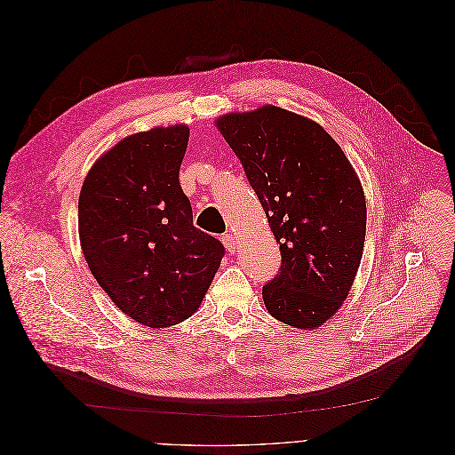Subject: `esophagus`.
I'll return each mask as SVG.
<instances>
[{
    "mask_svg": "<svg viewBox=\"0 0 455 455\" xmlns=\"http://www.w3.org/2000/svg\"><path fill=\"white\" fill-rule=\"evenodd\" d=\"M222 244L226 246V250L229 253H235V250H236V236L233 233H224L222 235Z\"/></svg>",
    "mask_w": 455,
    "mask_h": 455,
    "instance_id": "esophagus-1",
    "label": "esophagus"
}]
</instances>
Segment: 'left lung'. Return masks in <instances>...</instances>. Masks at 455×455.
Listing matches in <instances>:
<instances>
[{
  "mask_svg": "<svg viewBox=\"0 0 455 455\" xmlns=\"http://www.w3.org/2000/svg\"><path fill=\"white\" fill-rule=\"evenodd\" d=\"M266 212L281 250L262 299L279 322L315 329L338 312L365 243L362 183L317 123L277 106L217 121Z\"/></svg>",
  "mask_w": 455,
  "mask_h": 455,
  "instance_id": "1",
  "label": "left lung"
}]
</instances>
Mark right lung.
<instances>
[{
    "mask_svg": "<svg viewBox=\"0 0 455 455\" xmlns=\"http://www.w3.org/2000/svg\"><path fill=\"white\" fill-rule=\"evenodd\" d=\"M189 128L133 133L100 156L78 196V235L100 288L133 322L164 329L191 317L224 246L193 226L178 180Z\"/></svg>",
    "mask_w": 455,
    "mask_h": 455,
    "instance_id": "obj_1",
    "label": "right lung"
}]
</instances>
